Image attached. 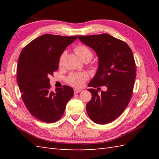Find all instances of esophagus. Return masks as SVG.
<instances>
[{
    "mask_svg": "<svg viewBox=\"0 0 159 159\" xmlns=\"http://www.w3.org/2000/svg\"><path fill=\"white\" fill-rule=\"evenodd\" d=\"M74 93H79V92H82V89H74Z\"/></svg>",
    "mask_w": 159,
    "mask_h": 159,
    "instance_id": "1",
    "label": "esophagus"
}]
</instances>
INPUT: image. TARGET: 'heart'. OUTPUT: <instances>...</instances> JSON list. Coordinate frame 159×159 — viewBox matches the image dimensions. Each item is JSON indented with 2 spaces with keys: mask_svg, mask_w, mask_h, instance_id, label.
I'll return each instance as SVG.
<instances>
[{
  "mask_svg": "<svg viewBox=\"0 0 159 159\" xmlns=\"http://www.w3.org/2000/svg\"><path fill=\"white\" fill-rule=\"evenodd\" d=\"M74 51L83 61L91 60L93 57V53L91 49L84 45H79L74 48ZM66 55L63 52L59 59V66H61L63 63L64 59ZM88 79V75L86 73H72L67 77V82L70 85L74 87H80L83 85L84 82Z\"/></svg>",
  "mask_w": 159,
  "mask_h": 159,
  "instance_id": "heart-1",
  "label": "heart"
}]
</instances>
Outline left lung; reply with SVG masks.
Instances as JSON below:
<instances>
[{
  "label": "left lung",
  "instance_id": "1",
  "mask_svg": "<svg viewBox=\"0 0 159 159\" xmlns=\"http://www.w3.org/2000/svg\"><path fill=\"white\" fill-rule=\"evenodd\" d=\"M79 39L98 57V68L88 85L92 97L86 105L87 114L96 124L110 123L124 112L131 98L136 77L133 52L126 42L107 33ZM100 86L107 90L98 95Z\"/></svg>",
  "mask_w": 159,
  "mask_h": 159
}]
</instances>
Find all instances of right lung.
I'll return each mask as SVG.
<instances>
[{
	"label": "right lung",
	"instance_id": "1",
	"mask_svg": "<svg viewBox=\"0 0 159 159\" xmlns=\"http://www.w3.org/2000/svg\"><path fill=\"white\" fill-rule=\"evenodd\" d=\"M77 36L45 34L33 39L21 51L17 66V80L22 98L33 116L46 123L62 117L74 90L64 85L50 92L49 76L58 70L60 57Z\"/></svg>",
	"mask_w": 159,
	"mask_h": 159
}]
</instances>
